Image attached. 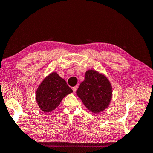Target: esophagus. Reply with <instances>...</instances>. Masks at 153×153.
Returning <instances> with one entry per match:
<instances>
[{"label":"esophagus","instance_id":"obj_1","mask_svg":"<svg viewBox=\"0 0 153 153\" xmlns=\"http://www.w3.org/2000/svg\"><path fill=\"white\" fill-rule=\"evenodd\" d=\"M78 87H79V85H76V86L72 88V90H73V92L74 93H75V92L76 91V90H77V89H78Z\"/></svg>","mask_w":153,"mask_h":153}]
</instances>
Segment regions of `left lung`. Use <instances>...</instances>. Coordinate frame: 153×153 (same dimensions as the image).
Returning <instances> with one entry per match:
<instances>
[{"label": "left lung", "instance_id": "1", "mask_svg": "<svg viewBox=\"0 0 153 153\" xmlns=\"http://www.w3.org/2000/svg\"><path fill=\"white\" fill-rule=\"evenodd\" d=\"M76 94L86 108L93 113H100L108 106L111 98V87L104 75L93 70L86 72Z\"/></svg>", "mask_w": 153, "mask_h": 153}]
</instances>
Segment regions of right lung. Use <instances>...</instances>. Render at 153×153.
<instances>
[{
    "mask_svg": "<svg viewBox=\"0 0 153 153\" xmlns=\"http://www.w3.org/2000/svg\"><path fill=\"white\" fill-rule=\"evenodd\" d=\"M72 90L56 72L48 75L38 87L36 101L44 112L52 111L60 105L62 99Z\"/></svg>",
    "mask_w": 153,
    "mask_h": 153,
    "instance_id": "obj_1",
    "label": "right lung"
}]
</instances>
